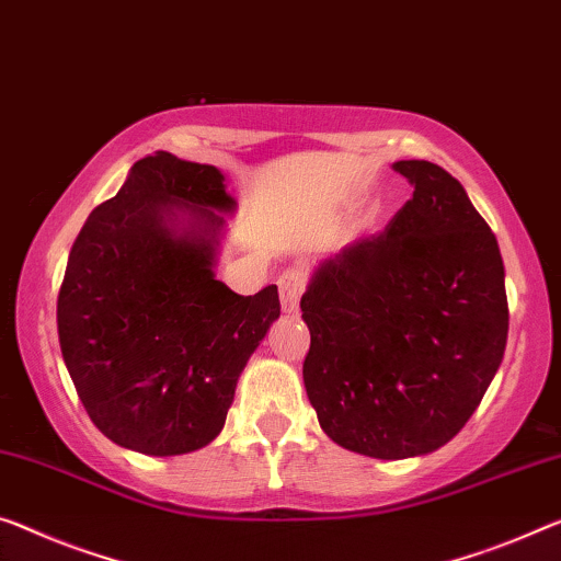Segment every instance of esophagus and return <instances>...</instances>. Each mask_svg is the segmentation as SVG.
Segmentation results:
<instances>
[{"mask_svg": "<svg viewBox=\"0 0 561 561\" xmlns=\"http://www.w3.org/2000/svg\"><path fill=\"white\" fill-rule=\"evenodd\" d=\"M278 288L283 310H286V313H296L300 296L306 293V271L296 263L288 265V268L278 275Z\"/></svg>", "mask_w": 561, "mask_h": 561, "instance_id": "esophagus-1", "label": "esophagus"}]
</instances>
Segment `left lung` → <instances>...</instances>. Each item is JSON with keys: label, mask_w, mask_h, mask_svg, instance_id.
Instances as JSON below:
<instances>
[{"label": "left lung", "mask_w": 561, "mask_h": 561, "mask_svg": "<svg viewBox=\"0 0 561 561\" xmlns=\"http://www.w3.org/2000/svg\"><path fill=\"white\" fill-rule=\"evenodd\" d=\"M393 168L411 201L386 230L325 261L300 298L304 381L321 428L374 459L451 442L510 333L502 253L459 180L428 160Z\"/></svg>", "instance_id": "8db88e82"}]
</instances>
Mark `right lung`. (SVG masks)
<instances>
[{"instance_id": "add662e5", "label": "right lung", "mask_w": 561, "mask_h": 561, "mask_svg": "<svg viewBox=\"0 0 561 561\" xmlns=\"http://www.w3.org/2000/svg\"><path fill=\"white\" fill-rule=\"evenodd\" d=\"M236 208L218 168L158 150L90 213L57 296L65 366L92 424L148 456L220 434L243 366L280 316L278 288L238 296L215 280L222 218ZM175 211L194 218L176 236Z\"/></svg>"}]
</instances>
